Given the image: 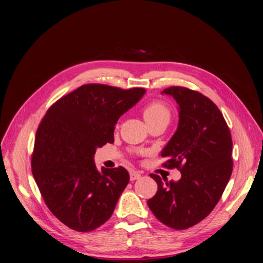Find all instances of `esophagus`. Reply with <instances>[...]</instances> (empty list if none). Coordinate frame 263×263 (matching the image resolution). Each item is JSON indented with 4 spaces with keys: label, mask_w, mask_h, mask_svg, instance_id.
<instances>
[{
    "label": "esophagus",
    "mask_w": 263,
    "mask_h": 263,
    "mask_svg": "<svg viewBox=\"0 0 263 263\" xmlns=\"http://www.w3.org/2000/svg\"><path fill=\"white\" fill-rule=\"evenodd\" d=\"M140 177H141V174L139 172H137V171H130L129 172V179H130V181L138 180V179H140Z\"/></svg>",
    "instance_id": "esophagus-1"
}]
</instances>
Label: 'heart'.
<instances>
[{
    "label": "heart",
    "instance_id": "b5f03b06",
    "mask_svg": "<svg viewBox=\"0 0 263 263\" xmlns=\"http://www.w3.org/2000/svg\"><path fill=\"white\" fill-rule=\"evenodd\" d=\"M170 116V108L160 101L151 102L144 108V117L146 123L159 121V119H165V121L169 122Z\"/></svg>",
    "mask_w": 263,
    "mask_h": 263
}]
</instances>
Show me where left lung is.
<instances>
[{
    "label": "left lung",
    "mask_w": 263,
    "mask_h": 263,
    "mask_svg": "<svg viewBox=\"0 0 263 263\" xmlns=\"http://www.w3.org/2000/svg\"><path fill=\"white\" fill-rule=\"evenodd\" d=\"M176 100L179 123L163 148L168 168H178L177 182L151 174L158 184L148 206L162 224L186 229L214 210L232 176L233 141L224 116L203 94L182 86L161 92Z\"/></svg>",
    "instance_id": "obj_1"
}]
</instances>
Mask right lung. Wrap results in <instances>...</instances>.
<instances>
[{
	"mask_svg": "<svg viewBox=\"0 0 263 263\" xmlns=\"http://www.w3.org/2000/svg\"><path fill=\"white\" fill-rule=\"evenodd\" d=\"M145 89L85 84L58 100L39 125L31 168L50 212L69 228L92 232L112 216L129 182L123 166L99 170L98 148L114 142L117 121Z\"/></svg>",
	"mask_w": 263,
	"mask_h": 263,
	"instance_id": "obj_1",
	"label": "right lung"
}]
</instances>
